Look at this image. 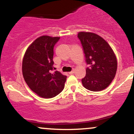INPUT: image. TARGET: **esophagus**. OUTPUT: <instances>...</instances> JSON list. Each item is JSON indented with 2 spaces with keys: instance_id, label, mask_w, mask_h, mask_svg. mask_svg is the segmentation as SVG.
<instances>
[{
  "instance_id": "34e87169",
  "label": "esophagus",
  "mask_w": 134,
  "mask_h": 134,
  "mask_svg": "<svg viewBox=\"0 0 134 134\" xmlns=\"http://www.w3.org/2000/svg\"><path fill=\"white\" fill-rule=\"evenodd\" d=\"M74 72H75L74 69H73V70H72L71 72H69V74H73L74 73Z\"/></svg>"
}]
</instances>
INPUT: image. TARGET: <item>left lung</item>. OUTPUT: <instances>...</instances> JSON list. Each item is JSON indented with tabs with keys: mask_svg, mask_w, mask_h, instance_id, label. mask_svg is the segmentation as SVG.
Instances as JSON below:
<instances>
[{
	"mask_svg": "<svg viewBox=\"0 0 134 134\" xmlns=\"http://www.w3.org/2000/svg\"><path fill=\"white\" fill-rule=\"evenodd\" d=\"M85 54L86 62L90 67L83 79V86L91 91H100L111 84L116 75L117 60L109 44L99 35L90 32H79Z\"/></svg>",
	"mask_w": 134,
	"mask_h": 134,
	"instance_id": "8db88e82",
	"label": "left lung"
}]
</instances>
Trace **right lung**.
Segmentation results:
<instances>
[{
	"label": "right lung",
	"mask_w": 134,
	"mask_h": 134,
	"mask_svg": "<svg viewBox=\"0 0 134 134\" xmlns=\"http://www.w3.org/2000/svg\"><path fill=\"white\" fill-rule=\"evenodd\" d=\"M60 37L41 36L27 48L23 60V77L34 93L43 98H52L62 91L67 76L52 73L53 48Z\"/></svg>",
	"instance_id": "1"
}]
</instances>
